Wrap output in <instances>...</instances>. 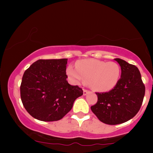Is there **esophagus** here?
Wrapping results in <instances>:
<instances>
[{"instance_id":"1","label":"esophagus","mask_w":153,"mask_h":153,"mask_svg":"<svg viewBox=\"0 0 153 153\" xmlns=\"http://www.w3.org/2000/svg\"><path fill=\"white\" fill-rule=\"evenodd\" d=\"M91 93V91H88V90H86V89H83V95H86L88 93Z\"/></svg>"}]
</instances>
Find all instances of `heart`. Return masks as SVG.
I'll return each mask as SVG.
<instances>
[{"mask_svg": "<svg viewBox=\"0 0 153 153\" xmlns=\"http://www.w3.org/2000/svg\"><path fill=\"white\" fill-rule=\"evenodd\" d=\"M76 68L69 65L66 72L75 83H88L93 91L106 92L112 90L120 80L121 70L115 62H104L96 59L81 60Z\"/></svg>", "mask_w": 153, "mask_h": 153, "instance_id": "b5f03b06", "label": "heart"}]
</instances>
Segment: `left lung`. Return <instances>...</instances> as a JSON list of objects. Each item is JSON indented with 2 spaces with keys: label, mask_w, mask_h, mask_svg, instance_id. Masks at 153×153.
<instances>
[{
  "label": "left lung",
  "mask_w": 153,
  "mask_h": 153,
  "mask_svg": "<svg viewBox=\"0 0 153 153\" xmlns=\"http://www.w3.org/2000/svg\"><path fill=\"white\" fill-rule=\"evenodd\" d=\"M121 76L117 85L106 93H96L97 102L91 106L93 114L101 122L118 125L134 117L143 103L146 88L139 69L120 58Z\"/></svg>",
  "instance_id": "8db88e82"
}]
</instances>
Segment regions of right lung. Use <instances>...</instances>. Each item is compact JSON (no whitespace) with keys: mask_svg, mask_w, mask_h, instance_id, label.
Segmentation results:
<instances>
[{"mask_svg":"<svg viewBox=\"0 0 153 153\" xmlns=\"http://www.w3.org/2000/svg\"><path fill=\"white\" fill-rule=\"evenodd\" d=\"M68 58L40 59L25 71L20 86L21 99L31 116L51 122L62 119L83 95L78 85L69 84Z\"/></svg>","mask_w":153,"mask_h":153,"instance_id":"right-lung-1","label":"right lung"}]
</instances>
